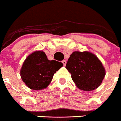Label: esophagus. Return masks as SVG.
Returning <instances> with one entry per match:
<instances>
[{
  "label": "esophagus",
  "mask_w": 121,
  "mask_h": 121,
  "mask_svg": "<svg viewBox=\"0 0 121 121\" xmlns=\"http://www.w3.org/2000/svg\"><path fill=\"white\" fill-rule=\"evenodd\" d=\"M62 64H64V65H66V61L65 60H62Z\"/></svg>",
  "instance_id": "obj_1"
}]
</instances>
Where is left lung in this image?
I'll use <instances>...</instances> for the list:
<instances>
[{"label":"left lung","instance_id":"obj_1","mask_svg":"<svg viewBox=\"0 0 121 121\" xmlns=\"http://www.w3.org/2000/svg\"><path fill=\"white\" fill-rule=\"evenodd\" d=\"M65 68L78 89L91 91L99 87L106 75L100 60L91 52H74L70 55Z\"/></svg>","mask_w":121,"mask_h":121}]
</instances>
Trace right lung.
Instances as JSON below:
<instances>
[{"mask_svg":"<svg viewBox=\"0 0 121 121\" xmlns=\"http://www.w3.org/2000/svg\"><path fill=\"white\" fill-rule=\"evenodd\" d=\"M62 66V62L48 60L43 51H35L23 62L20 69L21 78L29 88L42 90L47 87L54 74Z\"/></svg>","mask_w":121,"mask_h":121,"instance_id":"right-lung-1","label":"right lung"}]
</instances>
